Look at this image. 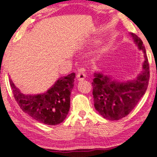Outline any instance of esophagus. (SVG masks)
<instances>
[{
    "label": "esophagus",
    "instance_id": "1",
    "mask_svg": "<svg viewBox=\"0 0 157 157\" xmlns=\"http://www.w3.org/2000/svg\"><path fill=\"white\" fill-rule=\"evenodd\" d=\"M85 78H86V75H85L83 71H82V70L79 71L78 74L77 75V80H78V81H82Z\"/></svg>",
    "mask_w": 157,
    "mask_h": 157
}]
</instances>
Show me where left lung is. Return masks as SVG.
<instances>
[{
  "label": "left lung",
  "instance_id": "8db88e82",
  "mask_svg": "<svg viewBox=\"0 0 157 157\" xmlns=\"http://www.w3.org/2000/svg\"><path fill=\"white\" fill-rule=\"evenodd\" d=\"M131 35L136 46L144 52L142 73L136 80L122 82L97 72L94 73L91 82L95 109L109 120H118L127 116L145 94L148 85L150 69L145 48L137 35Z\"/></svg>",
  "mask_w": 157,
  "mask_h": 157
}]
</instances>
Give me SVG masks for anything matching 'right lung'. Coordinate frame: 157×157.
I'll return each mask as SVG.
<instances>
[{"instance_id":"right-lung-1","label":"right lung","mask_w":157,"mask_h":157,"mask_svg":"<svg viewBox=\"0 0 157 157\" xmlns=\"http://www.w3.org/2000/svg\"><path fill=\"white\" fill-rule=\"evenodd\" d=\"M75 77V73L61 77L51 89L37 95L23 94L12 80L10 82L14 97L23 111L41 123L55 125L63 121L69 111Z\"/></svg>"}]
</instances>
